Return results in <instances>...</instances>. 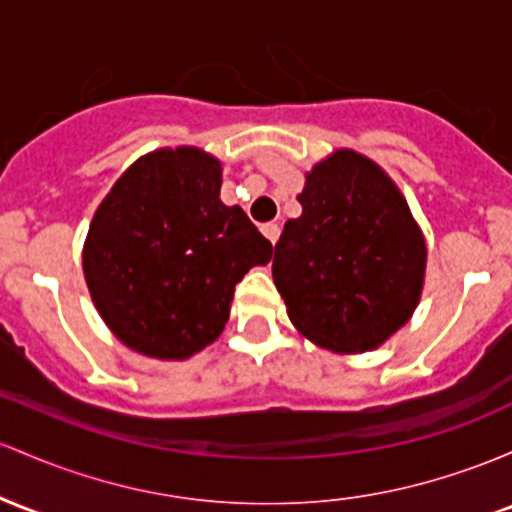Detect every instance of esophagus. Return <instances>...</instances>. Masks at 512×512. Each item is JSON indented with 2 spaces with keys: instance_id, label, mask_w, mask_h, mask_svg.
<instances>
[{
  "instance_id": "34e87169",
  "label": "esophagus",
  "mask_w": 512,
  "mask_h": 512,
  "mask_svg": "<svg viewBox=\"0 0 512 512\" xmlns=\"http://www.w3.org/2000/svg\"><path fill=\"white\" fill-rule=\"evenodd\" d=\"M262 233H265V238L269 240V243H277L279 226H277V223H265V226H262Z\"/></svg>"
}]
</instances>
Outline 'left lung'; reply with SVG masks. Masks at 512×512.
I'll return each instance as SVG.
<instances>
[{"label":"left lung","instance_id":"1","mask_svg":"<svg viewBox=\"0 0 512 512\" xmlns=\"http://www.w3.org/2000/svg\"><path fill=\"white\" fill-rule=\"evenodd\" d=\"M301 216L284 223L272 277L301 335L333 352H367L408 323L428 247L393 179L355 150L306 174Z\"/></svg>","mask_w":512,"mask_h":512}]
</instances>
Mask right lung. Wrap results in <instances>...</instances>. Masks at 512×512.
Returning <instances> with one entry per match:
<instances>
[{"label":"right lung","mask_w":512,"mask_h":512,"mask_svg":"<svg viewBox=\"0 0 512 512\" xmlns=\"http://www.w3.org/2000/svg\"><path fill=\"white\" fill-rule=\"evenodd\" d=\"M272 243L221 201V162L162 148L121 174L84 240L89 294L111 333L155 359H187L226 328L235 284Z\"/></svg>","instance_id":"obj_1"}]
</instances>
